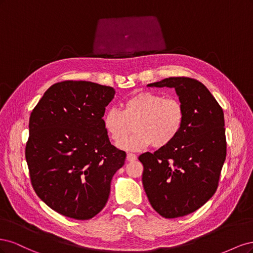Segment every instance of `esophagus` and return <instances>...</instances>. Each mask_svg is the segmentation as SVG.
<instances>
[{
	"mask_svg": "<svg viewBox=\"0 0 253 253\" xmlns=\"http://www.w3.org/2000/svg\"><path fill=\"white\" fill-rule=\"evenodd\" d=\"M136 159H137V156L135 154H133V153H127V155H126L127 162H135Z\"/></svg>",
	"mask_w": 253,
	"mask_h": 253,
	"instance_id": "34e87169",
	"label": "esophagus"
}]
</instances>
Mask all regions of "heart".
I'll list each match as a JSON object with an SVG mask.
<instances>
[{"mask_svg":"<svg viewBox=\"0 0 253 253\" xmlns=\"http://www.w3.org/2000/svg\"><path fill=\"white\" fill-rule=\"evenodd\" d=\"M185 108L179 99L154 91H139L127 98L122 111L111 108L103 116V126L114 142H120L134 125L135 133L119 145L127 151H140L152 144L156 149L172 143L181 132Z\"/></svg>","mask_w":253,"mask_h":253,"instance_id":"b5f03b06","label":"heart"}]
</instances>
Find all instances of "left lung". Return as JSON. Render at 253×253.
<instances>
[{"instance_id":"left-lung-1","label":"left lung","mask_w":253,"mask_h":253,"mask_svg":"<svg viewBox=\"0 0 253 253\" xmlns=\"http://www.w3.org/2000/svg\"><path fill=\"white\" fill-rule=\"evenodd\" d=\"M149 86L174 87L185 108V122L172 143L138 157L143 188L163 217L185 216L204 206L218 187L227 155L224 112L196 79L170 77Z\"/></svg>"}]
</instances>
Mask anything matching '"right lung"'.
Here are the masks:
<instances>
[{"mask_svg":"<svg viewBox=\"0 0 253 253\" xmlns=\"http://www.w3.org/2000/svg\"><path fill=\"white\" fill-rule=\"evenodd\" d=\"M116 91L89 81L66 80L45 91L29 118L25 157L33 188L66 217L89 219L109 200L111 180L126 153L110 142L105 106Z\"/></svg>","mask_w":253,"mask_h":253,"instance_id":"right-lung-1","label":"right lung"}]
</instances>
